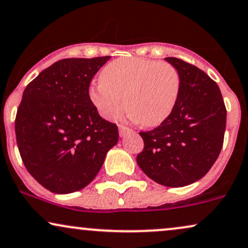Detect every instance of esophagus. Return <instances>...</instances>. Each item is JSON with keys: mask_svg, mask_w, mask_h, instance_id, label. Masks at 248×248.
<instances>
[{"mask_svg": "<svg viewBox=\"0 0 248 248\" xmlns=\"http://www.w3.org/2000/svg\"><path fill=\"white\" fill-rule=\"evenodd\" d=\"M129 131H131L130 128H128L127 126H124V124H120L119 126V133H120V136H124L127 133H129Z\"/></svg>", "mask_w": 248, "mask_h": 248, "instance_id": "esophagus-1", "label": "esophagus"}]
</instances>
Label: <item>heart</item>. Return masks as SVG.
<instances>
[{"instance_id": "heart-1", "label": "heart", "mask_w": 248, "mask_h": 248, "mask_svg": "<svg viewBox=\"0 0 248 248\" xmlns=\"http://www.w3.org/2000/svg\"><path fill=\"white\" fill-rule=\"evenodd\" d=\"M181 78L167 62L139 57H122L106 65L101 81L89 89L98 113L114 120L126 104L129 117L145 127L162 124L176 105Z\"/></svg>"}]
</instances>
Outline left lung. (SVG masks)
I'll return each mask as SVG.
<instances>
[{"label":"left lung","instance_id":"8db88e82","mask_svg":"<svg viewBox=\"0 0 248 248\" xmlns=\"http://www.w3.org/2000/svg\"><path fill=\"white\" fill-rule=\"evenodd\" d=\"M176 68L181 89L169 117L155 129L140 131V169L161 186H186L200 180L223 146L227 108L221 90L205 72L180 58H165Z\"/></svg>","mask_w":248,"mask_h":248}]
</instances>
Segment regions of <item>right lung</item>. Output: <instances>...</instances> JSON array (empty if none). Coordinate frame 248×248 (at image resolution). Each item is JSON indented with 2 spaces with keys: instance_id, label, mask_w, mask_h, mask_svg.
<instances>
[{
  "instance_id": "add662e5",
  "label": "right lung",
  "mask_w": 248,
  "mask_h": 248,
  "mask_svg": "<svg viewBox=\"0 0 248 248\" xmlns=\"http://www.w3.org/2000/svg\"><path fill=\"white\" fill-rule=\"evenodd\" d=\"M109 58L62 59L25 88L15 120L17 145L28 173L51 192L87 186L118 143V126L89 98L93 75Z\"/></svg>"
}]
</instances>
